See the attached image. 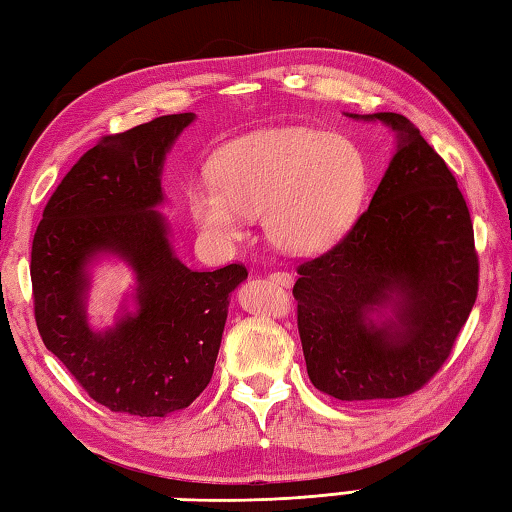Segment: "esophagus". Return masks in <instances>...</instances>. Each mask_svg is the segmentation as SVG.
<instances>
[{
    "label": "esophagus",
    "instance_id": "esophagus-1",
    "mask_svg": "<svg viewBox=\"0 0 512 512\" xmlns=\"http://www.w3.org/2000/svg\"><path fill=\"white\" fill-rule=\"evenodd\" d=\"M268 277H271V280H273L275 284H280V286H291V284H293V275L282 273V271H275V273H271Z\"/></svg>",
    "mask_w": 512,
    "mask_h": 512
}]
</instances>
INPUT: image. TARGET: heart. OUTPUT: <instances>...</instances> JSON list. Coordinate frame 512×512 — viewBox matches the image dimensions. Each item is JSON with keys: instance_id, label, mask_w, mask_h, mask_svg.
I'll return each mask as SVG.
<instances>
[{"instance_id": "heart-1", "label": "heart", "mask_w": 512, "mask_h": 512, "mask_svg": "<svg viewBox=\"0 0 512 512\" xmlns=\"http://www.w3.org/2000/svg\"><path fill=\"white\" fill-rule=\"evenodd\" d=\"M212 181L192 185L194 224L217 244L246 235L250 217L288 255H315L345 235L367 190L360 147L309 127L241 136L212 156Z\"/></svg>"}]
</instances>
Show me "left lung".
I'll list each match as a JSON object with an SVG mask.
<instances>
[{
    "label": "left lung",
    "instance_id": "1",
    "mask_svg": "<svg viewBox=\"0 0 512 512\" xmlns=\"http://www.w3.org/2000/svg\"><path fill=\"white\" fill-rule=\"evenodd\" d=\"M387 172L345 237L297 268V329L311 383L338 401L414 394L441 369L477 300L470 212L448 165L401 114Z\"/></svg>",
    "mask_w": 512,
    "mask_h": 512
}]
</instances>
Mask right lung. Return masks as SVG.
I'll list each match as a JSON object with an SVG mask.
<instances>
[{
    "mask_svg": "<svg viewBox=\"0 0 512 512\" xmlns=\"http://www.w3.org/2000/svg\"><path fill=\"white\" fill-rule=\"evenodd\" d=\"M194 114H172L105 136L64 176L31 250L37 331L82 389L111 412L185 410L215 371L241 264L192 271L174 255L159 208L167 152ZM116 256L135 273L134 310L111 328L88 324L90 266Z\"/></svg>",
    "mask_w": 512,
    "mask_h": 512,
    "instance_id": "obj_1",
    "label": "right lung"
}]
</instances>
